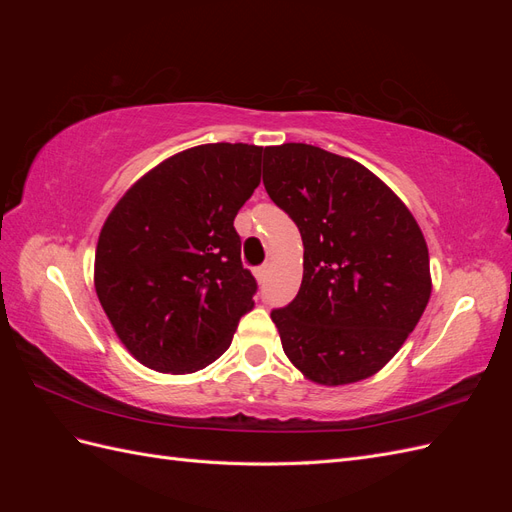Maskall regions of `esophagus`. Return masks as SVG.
Wrapping results in <instances>:
<instances>
[{"label": "esophagus", "mask_w": 512, "mask_h": 512, "mask_svg": "<svg viewBox=\"0 0 512 512\" xmlns=\"http://www.w3.org/2000/svg\"><path fill=\"white\" fill-rule=\"evenodd\" d=\"M254 275H256V280L262 284L267 280V265H262V267H256L254 269Z\"/></svg>", "instance_id": "esophagus-1"}]
</instances>
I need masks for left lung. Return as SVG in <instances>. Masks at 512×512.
Returning a JSON list of instances; mask_svg holds the SVG:
<instances>
[{
    "label": "left lung",
    "mask_w": 512,
    "mask_h": 512,
    "mask_svg": "<svg viewBox=\"0 0 512 512\" xmlns=\"http://www.w3.org/2000/svg\"><path fill=\"white\" fill-rule=\"evenodd\" d=\"M265 190L303 239V282L271 318L318 384L374 376L421 320L429 252L408 207L363 164L305 143L265 149Z\"/></svg>",
    "instance_id": "8db88e82"
}]
</instances>
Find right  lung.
<instances>
[{
    "label": "right lung",
    "instance_id": "1",
    "mask_svg": "<svg viewBox=\"0 0 512 512\" xmlns=\"http://www.w3.org/2000/svg\"><path fill=\"white\" fill-rule=\"evenodd\" d=\"M265 149L200 145L138 179L108 215L96 292L134 359L192 374L228 350L258 284L241 262L235 218L260 183Z\"/></svg>",
    "mask_w": 512,
    "mask_h": 512
}]
</instances>
